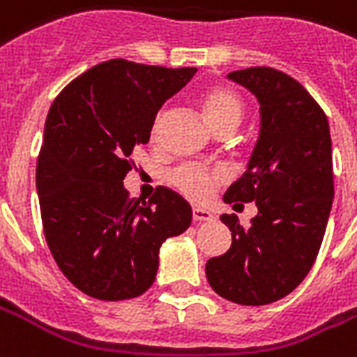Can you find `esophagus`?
<instances>
[{"instance_id":"34e87169","label":"esophagus","mask_w":357,"mask_h":357,"mask_svg":"<svg viewBox=\"0 0 357 357\" xmlns=\"http://www.w3.org/2000/svg\"><path fill=\"white\" fill-rule=\"evenodd\" d=\"M215 217L211 211L208 209H202V208H195L192 209V221L195 222H211Z\"/></svg>"}]
</instances>
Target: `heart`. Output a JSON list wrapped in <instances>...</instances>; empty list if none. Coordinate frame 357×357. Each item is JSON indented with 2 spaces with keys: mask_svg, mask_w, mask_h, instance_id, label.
<instances>
[{
  "mask_svg": "<svg viewBox=\"0 0 357 357\" xmlns=\"http://www.w3.org/2000/svg\"><path fill=\"white\" fill-rule=\"evenodd\" d=\"M202 106L204 116L211 125V129L219 132H232L243 118L245 105L241 95L236 89L228 86H209L198 97ZM162 114L155 118L151 127V138H157ZM222 181V174L209 168L195 167V165H183L170 172V183L192 202H204L211 197L215 187Z\"/></svg>",
  "mask_w": 357,
  "mask_h": 357,
  "instance_id": "heart-1",
  "label": "heart"
}]
</instances>
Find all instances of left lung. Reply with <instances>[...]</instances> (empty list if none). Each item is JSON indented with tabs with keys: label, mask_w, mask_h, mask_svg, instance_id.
I'll use <instances>...</instances> for the list:
<instances>
[{
	"label": "left lung",
	"mask_w": 357,
	"mask_h": 357,
	"mask_svg": "<svg viewBox=\"0 0 357 357\" xmlns=\"http://www.w3.org/2000/svg\"><path fill=\"white\" fill-rule=\"evenodd\" d=\"M228 78L257 95L262 127L249 168L225 202H257L258 215L251 227L222 215L232 245L209 258L206 277L228 301L268 305L305 279L320 251L335 195L330 125L311 93L282 70L249 67Z\"/></svg>",
	"instance_id": "left-lung-1"
}]
</instances>
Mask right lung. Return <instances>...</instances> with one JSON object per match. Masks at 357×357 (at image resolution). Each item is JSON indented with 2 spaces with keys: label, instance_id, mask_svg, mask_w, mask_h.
Masks as SVG:
<instances>
[{
  "label": "right lung",
  "instance_id": "obj_1",
  "mask_svg": "<svg viewBox=\"0 0 357 357\" xmlns=\"http://www.w3.org/2000/svg\"><path fill=\"white\" fill-rule=\"evenodd\" d=\"M195 73L110 59L52 102L37 160L40 219L61 273L91 298L119 301L146 292L162 241L189 228L192 211L176 190L160 185L140 202L123 179L162 102Z\"/></svg>",
  "mask_w": 357,
  "mask_h": 357
}]
</instances>
